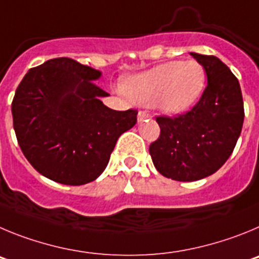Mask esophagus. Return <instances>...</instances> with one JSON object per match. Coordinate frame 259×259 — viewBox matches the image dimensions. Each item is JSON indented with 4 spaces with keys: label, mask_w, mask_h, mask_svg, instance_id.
I'll use <instances>...</instances> for the list:
<instances>
[{
    "label": "esophagus",
    "mask_w": 259,
    "mask_h": 259,
    "mask_svg": "<svg viewBox=\"0 0 259 259\" xmlns=\"http://www.w3.org/2000/svg\"><path fill=\"white\" fill-rule=\"evenodd\" d=\"M147 118H151V115L146 111H139L138 113V122H142V121L147 120Z\"/></svg>",
    "instance_id": "34e87169"
}]
</instances>
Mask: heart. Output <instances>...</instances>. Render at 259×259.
Masks as SVG:
<instances>
[{
	"label": "heart",
	"instance_id": "heart-1",
	"mask_svg": "<svg viewBox=\"0 0 259 259\" xmlns=\"http://www.w3.org/2000/svg\"><path fill=\"white\" fill-rule=\"evenodd\" d=\"M205 86V69L197 60H173L135 74L124 83L125 93L142 106H155L167 115L190 109Z\"/></svg>",
	"mask_w": 259,
	"mask_h": 259
}]
</instances>
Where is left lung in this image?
<instances>
[{
	"instance_id": "left-lung-1",
	"label": "left lung",
	"mask_w": 259,
	"mask_h": 259,
	"mask_svg": "<svg viewBox=\"0 0 259 259\" xmlns=\"http://www.w3.org/2000/svg\"><path fill=\"white\" fill-rule=\"evenodd\" d=\"M190 54L204 67L208 85L185 115L156 117L160 137L150 146L158 173L179 182L215 173L234 151L244 122L243 95L235 74L217 57Z\"/></svg>"
}]
</instances>
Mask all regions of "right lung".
I'll use <instances>...</instances> for the list:
<instances>
[{"label":"right lung","mask_w":259,"mask_h":259,"mask_svg":"<svg viewBox=\"0 0 259 259\" xmlns=\"http://www.w3.org/2000/svg\"><path fill=\"white\" fill-rule=\"evenodd\" d=\"M101 71L69 58L32 68L11 104L20 150L51 181L81 186L106 169L118 137L137 124L135 109L104 106V90L94 81Z\"/></svg>","instance_id":"obj_1"}]
</instances>
